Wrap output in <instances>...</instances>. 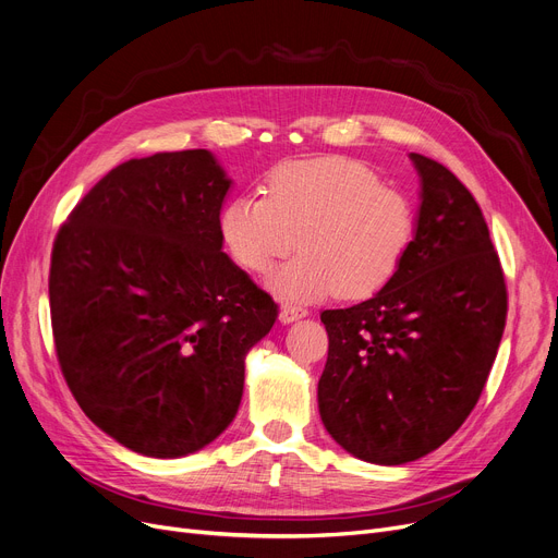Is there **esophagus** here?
I'll use <instances>...</instances> for the list:
<instances>
[{"label": "esophagus", "instance_id": "1", "mask_svg": "<svg viewBox=\"0 0 558 558\" xmlns=\"http://www.w3.org/2000/svg\"><path fill=\"white\" fill-rule=\"evenodd\" d=\"M305 316H307V310L301 307V305L284 303V305L280 307V320H282V324H294V320L305 318Z\"/></svg>", "mask_w": 558, "mask_h": 558}]
</instances>
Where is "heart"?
Masks as SVG:
<instances>
[{"label": "heart", "mask_w": 558, "mask_h": 558, "mask_svg": "<svg viewBox=\"0 0 558 558\" xmlns=\"http://www.w3.org/2000/svg\"><path fill=\"white\" fill-rule=\"evenodd\" d=\"M416 228L412 198L343 156L282 162L264 179V196H232L219 215L230 257L253 276L301 248L271 287L303 301L332 291L353 301L373 296L400 271Z\"/></svg>", "instance_id": "b5f03b06"}]
</instances>
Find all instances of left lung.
<instances>
[{"label":"left lung","mask_w":558,"mask_h":558,"mask_svg":"<svg viewBox=\"0 0 558 558\" xmlns=\"http://www.w3.org/2000/svg\"><path fill=\"white\" fill-rule=\"evenodd\" d=\"M421 175L416 238L389 284L326 310L318 412L353 457L400 465L444 446L477 404L507 324V282L475 196L409 154Z\"/></svg>","instance_id":"8db88e82"}]
</instances>
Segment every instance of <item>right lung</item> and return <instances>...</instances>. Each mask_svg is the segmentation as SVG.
<instances>
[{"label":"right lung","instance_id":"obj_1","mask_svg":"<svg viewBox=\"0 0 558 558\" xmlns=\"http://www.w3.org/2000/svg\"><path fill=\"white\" fill-rule=\"evenodd\" d=\"M230 179L205 149L108 171L56 234L49 307L78 407L133 452L192 454L232 423L278 305L223 251Z\"/></svg>","mask_w":558,"mask_h":558}]
</instances>
